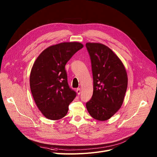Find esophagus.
<instances>
[{"instance_id": "esophagus-1", "label": "esophagus", "mask_w": 157, "mask_h": 157, "mask_svg": "<svg viewBox=\"0 0 157 157\" xmlns=\"http://www.w3.org/2000/svg\"><path fill=\"white\" fill-rule=\"evenodd\" d=\"M76 91H77V94H78V95H80V92H81V89H80V88H77Z\"/></svg>"}]
</instances>
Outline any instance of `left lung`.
Returning <instances> with one entry per match:
<instances>
[{"instance_id":"8db88e82","label":"left lung","mask_w":157,"mask_h":157,"mask_svg":"<svg viewBox=\"0 0 157 157\" xmlns=\"http://www.w3.org/2000/svg\"><path fill=\"white\" fill-rule=\"evenodd\" d=\"M86 45L93 76V94L86 108L92 117L105 121L123 104L128 84L127 71L121 59L106 45L96 42Z\"/></svg>"}]
</instances>
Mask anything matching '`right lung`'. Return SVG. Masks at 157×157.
Here are the masks:
<instances>
[{"label": "right lung", "instance_id": "1", "mask_svg": "<svg viewBox=\"0 0 157 157\" xmlns=\"http://www.w3.org/2000/svg\"><path fill=\"white\" fill-rule=\"evenodd\" d=\"M84 45L62 42L44 49L34 62L30 86L35 103L43 115L52 121L65 116L76 96L68 84L65 64Z\"/></svg>", "mask_w": 157, "mask_h": 157}]
</instances>
